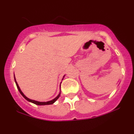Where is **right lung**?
<instances>
[{"label":"right lung","instance_id":"obj_1","mask_svg":"<svg viewBox=\"0 0 134 134\" xmlns=\"http://www.w3.org/2000/svg\"><path fill=\"white\" fill-rule=\"evenodd\" d=\"M64 77H65V76H63V78H64ZM63 78L62 79V80L63 79ZM14 80H15V82H16V86H17V88H18V90H19V92H20V93H21V94L22 96H23L24 97V98L25 99H26L27 100H28V101H29V102H32V103H34V104H36V105H50V104H52L53 103H54V102H55L56 100L58 99V98H59V97H60V93L54 99H53V100H50V101H48V102H38V101H36V100H34L30 99H29L28 98H27V97L25 96L24 94V93H23L22 92V91H21V89H20L19 87V86H18V83H17V82H16V81L15 77H14Z\"/></svg>","mask_w":134,"mask_h":134}]
</instances>
